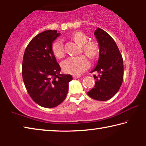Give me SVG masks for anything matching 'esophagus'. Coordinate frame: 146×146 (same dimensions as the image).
<instances>
[{"label": "esophagus", "instance_id": "34e87169", "mask_svg": "<svg viewBox=\"0 0 146 146\" xmlns=\"http://www.w3.org/2000/svg\"><path fill=\"white\" fill-rule=\"evenodd\" d=\"M73 78L76 79V78H80V77H81V76H80V75H73Z\"/></svg>", "mask_w": 146, "mask_h": 146}]
</instances>
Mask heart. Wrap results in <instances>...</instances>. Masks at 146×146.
I'll return each mask as SVG.
<instances>
[{
	"label": "heart",
	"mask_w": 146,
	"mask_h": 146,
	"mask_svg": "<svg viewBox=\"0 0 146 146\" xmlns=\"http://www.w3.org/2000/svg\"><path fill=\"white\" fill-rule=\"evenodd\" d=\"M73 40L79 46H82V51L91 58H96L99 54V46L95 42H88V37L82 32H76L73 35ZM52 51L56 57L62 58L64 55V48L62 39L58 38L52 44ZM61 66L66 73L78 75L90 68V62L86 56H71L62 62Z\"/></svg>",
	"instance_id": "obj_1"
}]
</instances>
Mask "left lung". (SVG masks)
<instances>
[{
	"label": "left lung",
	"mask_w": 146,
	"mask_h": 146,
	"mask_svg": "<svg viewBox=\"0 0 146 146\" xmlns=\"http://www.w3.org/2000/svg\"><path fill=\"white\" fill-rule=\"evenodd\" d=\"M99 46V58L95 68L97 71L95 86L88 91L89 97L93 99L106 101L114 97L122 84L123 64L122 55L115 40L108 33L98 28L94 33Z\"/></svg>",
	"instance_id": "8db88e82"
}]
</instances>
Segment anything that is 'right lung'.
I'll return each instance as SVG.
<instances>
[{
  "label": "right lung",
  "instance_id": "obj_1",
  "mask_svg": "<svg viewBox=\"0 0 146 146\" xmlns=\"http://www.w3.org/2000/svg\"><path fill=\"white\" fill-rule=\"evenodd\" d=\"M56 30H47L38 34L24 51L23 78L28 94L42 107L51 108L65 100L71 75L61 74L52 51V44L60 35Z\"/></svg>",
  "mask_w": 146,
  "mask_h": 146
}]
</instances>
